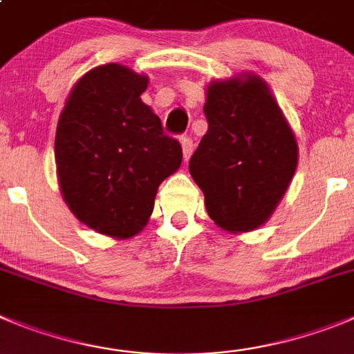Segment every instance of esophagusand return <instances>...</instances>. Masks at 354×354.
I'll return each mask as SVG.
<instances>
[{
	"mask_svg": "<svg viewBox=\"0 0 354 354\" xmlns=\"http://www.w3.org/2000/svg\"><path fill=\"white\" fill-rule=\"evenodd\" d=\"M181 148H183V157H185V160H188V158H190V155H192V151H194V141H192V138H188V136L181 138Z\"/></svg>",
	"mask_w": 354,
	"mask_h": 354,
	"instance_id": "esophagus-1",
	"label": "esophagus"
}]
</instances>
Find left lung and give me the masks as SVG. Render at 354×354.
Here are the masks:
<instances>
[{
	"mask_svg": "<svg viewBox=\"0 0 354 354\" xmlns=\"http://www.w3.org/2000/svg\"><path fill=\"white\" fill-rule=\"evenodd\" d=\"M204 115L207 132L188 162L207 214L229 232L269 220L297 169V141L266 82H213Z\"/></svg>",
	"mask_w": 354,
	"mask_h": 354,
	"instance_id": "1",
	"label": "left lung"
}]
</instances>
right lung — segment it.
<instances>
[{"label": "right lung", "mask_w": 354, "mask_h": 354, "mask_svg": "<svg viewBox=\"0 0 354 354\" xmlns=\"http://www.w3.org/2000/svg\"><path fill=\"white\" fill-rule=\"evenodd\" d=\"M148 78L120 64L88 71L69 94L55 132V164L73 214L104 236H136L157 188L181 164V145L140 95Z\"/></svg>", "instance_id": "1"}]
</instances>
